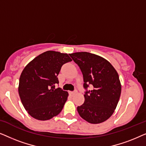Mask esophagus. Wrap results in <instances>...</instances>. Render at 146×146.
Here are the masks:
<instances>
[{"label":"esophagus","instance_id":"obj_1","mask_svg":"<svg viewBox=\"0 0 146 146\" xmlns=\"http://www.w3.org/2000/svg\"><path fill=\"white\" fill-rule=\"evenodd\" d=\"M77 93V90H75L74 91H73V92H70V95L71 96H74V95H75Z\"/></svg>","mask_w":146,"mask_h":146}]
</instances>
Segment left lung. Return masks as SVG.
<instances>
[{
	"label": "left lung",
	"instance_id": "obj_1",
	"mask_svg": "<svg viewBox=\"0 0 146 146\" xmlns=\"http://www.w3.org/2000/svg\"><path fill=\"white\" fill-rule=\"evenodd\" d=\"M69 55L81 70L86 90L84 102L77 107L79 115L91 123L107 120L114 112L120 97L118 74L108 61L94 54L81 52ZM89 85L93 88L88 91Z\"/></svg>",
	"mask_w": 146,
	"mask_h": 146
}]
</instances>
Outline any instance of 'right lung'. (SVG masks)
<instances>
[{"instance_id":"1","label":"right lung","mask_w":146,"mask_h":146,"mask_svg":"<svg viewBox=\"0 0 146 146\" xmlns=\"http://www.w3.org/2000/svg\"><path fill=\"white\" fill-rule=\"evenodd\" d=\"M67 54L46 51L28 64L19 79V94L28 113L38 120H48L60 113L68 93L60 88L58 75L63 64L71 62Z\"/></svg>"}]
</instances>
